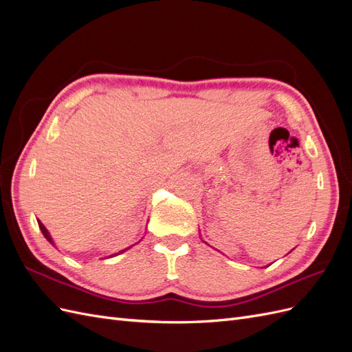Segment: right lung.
I'll return each instance as SVG.
<instances>
[{"label":"right lung","instance_id":"obj_1","mask_svg":"<svg viewBox=\"0 0 352 352\" xmlns=\"http://www.w3.org/2000/svg\"><path fill=\"white\" fill-rule=\"evenodd\" d=\"M38 225H39V229H41V232H42V235H44V236H45V239H47V241H50V242H51L52 245H54V242H52V239H51V236H50V233H48V230L45 229V226H44V225H42V223H41L39 220H38ZM126 250H127V248H126ZM126 250H123V251H126ZM123 251H122V252H123Z\"/></svg>","mask_w":352,"mask_h":352}]
</instances>
